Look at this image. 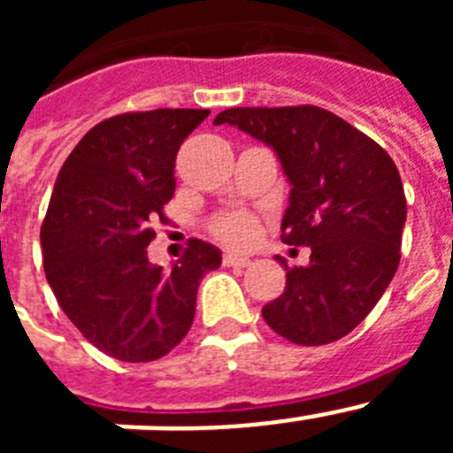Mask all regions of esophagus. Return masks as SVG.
I'll return each mask as SVG.
<instances>
[{
  "label": "esophagus",
  "mask_w": 453,
  "mask_h": 453,
  "mask_svg": "<svg viewBox=\"0 0 453 453\" xmlns=\"http://www.w3.org/2000/svg\"><path fill=\"white\" fill-rule=\"evenodd\" d=\"M224 265L226 267H247L251 263L250 256H242V254H234V251H226L224 254Z\"/></svg>",
  "instance_id": "34e87169"
}]
</instances>
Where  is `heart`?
Returning a JSON list of instances; mask_svg holds the SVG:
<instances>
[{
    "label": "heart",
    "mask_w": 453,
    "mask_h": 453,
    "mask_svg": "<svg viewBox=\"0 0 453 453\" xmlns=\"http://www.w3.org/2000/svg\"><path fill=\"white\" fill-rule=\"evenodd\" d=\"M211 231L215 238L226 245L245 247L256 238L258 226H256L254 215L245 213V211H226L211 222Z\"/></svg>",
    "instance_id": "obj_1"
}]
</instances>
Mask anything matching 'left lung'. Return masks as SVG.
<instances>
[{
	"instance_id": "8db88e82",
	"label": "left lung",
	"mask_w": 453,
	"mask_h": 453,
	"mask_svg": "<svg viewBox=\"0 0 453 453\" xmlns=\"http://www.w3.org/2000/svg\"><path fill=\"white\" fill-rule=\"evenodd\" d=\"M231 124L276 151L290 181L286 245L311 247L286 267L281 297L263 306L270 329L295 345H326L367 318L399 265L406 222L402 177L370 135L319 106L226 108Z\"/></svg>"
}]
</instances>
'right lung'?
<instances>
[{"instance_id":"1","label":"right lung","mask_w":453,"mask_h":453,"mask_svg":"<svg viewBox=\"0 0 453 453\" xmlns=\"http://www.w3.org/2000/svg\"><path fill=\"white\" fill-rule=\"evenodd\" d=\"M206 108L122 113L92 127L56 179L40 229L58 306L88 342L124 363L170 354L195 319L197 288L218 247L192 238L172 270L151 265V224L165 222L174 161Z\"/></svg>"}]
</instances>
